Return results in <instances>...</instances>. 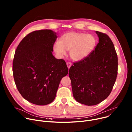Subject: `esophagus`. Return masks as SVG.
Instances as JSON below:
<instances>
[{
    "mask_svg": "<svg viewBox=\"0 0 132 132\" xmlns=\"http://www.w3.org/2000/svg\"><path fill=\"white\" fill-rule=\"evenodd\" d=\"M66 64H67V67H68V69H69L70 67H71V66L72 65V64H71V63L70 62H67V63H66Z\"/></svg>",
    "mask_w": 132,
    "mask_h": 132,
    "instance_id": "esophagus-1",
    "label": "esophagus"
}]
</instances>
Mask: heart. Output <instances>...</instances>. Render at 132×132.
<instances>
[{"label":"heart","mask_w":132,"mask_h":132,"mask_svg":"<svg viewBox=\"0 0 132 132\" xmlns=\"http://www.w3.org/2000/svg\"><path fill=\"white\" fill-rule=\"evenodd\" d=\"M96 43V38L91 34L71 31L63 34L59 43H55L53 48L60 56L66 55V51H69L70 58L79 62L88 57L95 49Z\"/></svg>","instance_id":"obj_1"}]
</instances>
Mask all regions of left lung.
Here are the masks:
<instances>
[{"mask_svg":"<svg viewBox=\"0 0 132 132\" xmlns=\"http://www.w3.org/2000/svg\"><path fill=\"white\" fill-rule=\"evenodd\" d=\"M99 43L84 60L69 71L73 98L80 103L95 105L110 94L118 75V56L109 36L96 31Z\"/></svg>","mask_w":132,"mask_h":132,"instance_id":"1","label":"left lung"}]
</instances>
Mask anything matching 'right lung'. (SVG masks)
Wrapping results in <instances>:
<instances>
[{
  "mask_svg": "<svg viewBox=\"0 0 132 132\" xmlns=\"http://www.w3.org/2000/svg\"><path fill=\"white\" fill-rule=\"evenodd\" d=\"M57 37L51 30L35 31L25 36L15 50L14 82L23 98L33 104L52 102L62 78L68 74L65 61L55 59L52 54Z\"/></svg>",
  "mask_w": 132,
  "mask_h": 132,
  "instance_id": "obj_1",
  "label": "right lung"
}]
</instances>
